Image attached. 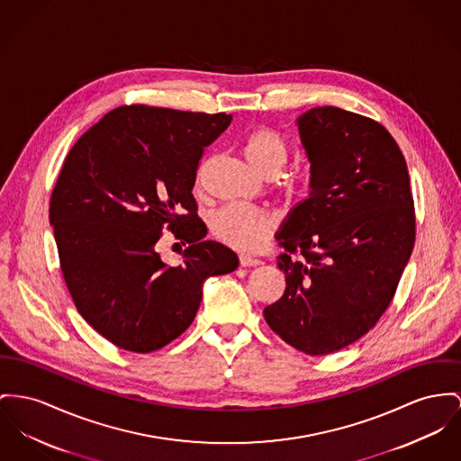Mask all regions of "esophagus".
Returning <instances> with one entry per match:
<instances>
[{"label":"esophagus","mask_w":461,"mask_h":461,"mask_svg":"<svg viewBox=\"0 0 461 461\" xmlns=\"http://www.w3.org/2000/svg\"><path fill=\"white\" fill-rule=\"evenodd\" d=\"M240 264H241L243 267H253V266H258L260 260H258V258H253V257H249V255H240Z\"/></svg>","instance_id":"esophagus-1"}]
</instances>
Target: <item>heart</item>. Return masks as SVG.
I'll list each match as a JSON object with an SVG mask.
<instances>
[{
    "label": "heart",
    "mask_w": 461,
    "mask_h": 461,
    "mask_svg": "<svg viewBox=\"0 0 461 461\" xmlns=\"http://www.w3.org/2000/svg\"><path fill=\"white\" fill-rule=\"evenodd\" d=\"M283 136L269 127L255 129L245 143V157L251 167L264 176L279 173L286 160ZM276 216L241 204H229L216 212L213 234L225 245L240 251H253L264 245L276 229Z\"/></svg>",
    "instance_id": "b5f03b06"
}]
</instances>
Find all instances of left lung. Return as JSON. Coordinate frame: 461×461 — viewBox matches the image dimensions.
<instances>
[{
    "mask_svg": "<svg viewBox=\"0 0 461 461\" xmlns=\"http://www.w3.org/2000/svg\"><path fill=\"white\" fill-rule=\"evenodd\" d=\"M297 125L311 192L277 232L286 288L264 318L285 342L320 357L366 336L390 306L416 216L405 158L381 123L318 106Z\"/></svg>",
    "mask_w": 461,
    "mask_h": 461,
    "instance_id": "8db88e82",
    "label": "left lung"
}]
</instances>
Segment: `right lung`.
Segmentation results:
<instances>
[{
  "instance_id": "add662e5",
  "label": "right lung",
  "mask_w": 461,
  "mask_h": 461,
  "mask_svg": "<svg viewBox=\"0 0 461 461\" xmlns=\"http://www.w3.org/2000/svg\"><path fill=\"white\" fill-rule=\"evenodd\" d=\"M230 121L119 106L64 160L49 210L62 276L82 318L121 349L150 353L182 336L204 279L240 264L227 246L203 240L206 225L192 195L204 149ZM162 230L189 245L182 265L159 260L154 245Z\"/></svg>"
}]
</instances>
